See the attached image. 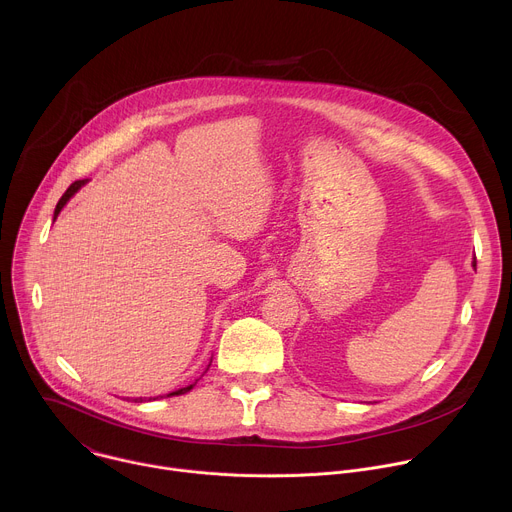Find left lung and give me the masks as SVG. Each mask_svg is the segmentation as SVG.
<instances>
[{"mask_svg":"<svg viewBox=\"0 0 512 512\" xmlns=\"http://www.w3.org/2000/svg\"><path fill=\"white\" fill-rule=\"evenodd\" d=\"M472 265H474V267H476V261H474V263H472Z\"/></svg>","mask_w":512,"mask_h":512,"instance_id":"1","label":"left lung"}]
</instances>
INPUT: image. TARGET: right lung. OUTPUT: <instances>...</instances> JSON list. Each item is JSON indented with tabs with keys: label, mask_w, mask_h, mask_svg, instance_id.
<instances>
[{
	"label": "right lung",
	"mask_w": 512,
	"mask_h": 512,
	"mask_svg": "<svg viewBox=\"0 0 512 512\" xmlns=\"http://www.w3.org/2000/svg\"><path fill=\"white\" fill-rule=\"evenodd\" d=\"M85 184H87V180H77V182H72V184L68 186V190L62 194V198L58 200V204H56V208H54V221H56V216L60 214V210L64 208V204H66V202H68L72 196H75V194L81 190V186H85ZM210 362H212V360H210ZM208 367H210V364H208ZM206 371H208V369H206ZM194 385H196V383H194ZM194 385L182 387V389H178V391H174V393H170V395H184V393H188V391H190ZM170 395H168V397H170ZM141 401H143L141 397H139V399H135V403H141Z\"/></svg>",
	"instance_id": "add662e5"
}]
</instances>
